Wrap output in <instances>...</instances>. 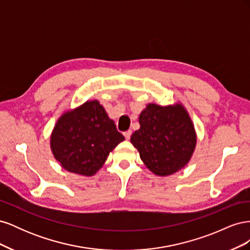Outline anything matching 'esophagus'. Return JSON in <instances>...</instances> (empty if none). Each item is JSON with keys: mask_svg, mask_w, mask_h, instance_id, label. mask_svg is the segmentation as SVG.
<instances>
[{"mask_svg": "<svg viewBox=\"0 0 250 250\" xmlns=\"http://www.w3.org/2000/svg\"><path fill=\"white\" fill-rule=\"evenodd\" d=\"M131 130H127V131H125L124 132V137H125V139L128 141V140H129L130 139V137H131Z\"/></svg>", "mask_w": 250, "mask_h": 250, "instance_id": "1", "label": "esophagus"}]
</instances>
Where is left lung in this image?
<instances>
[{
    "label": "left lung",
    "instance_id": "obj_1",
    "mask_svg": "<svg viewBox=\"0 0 250 250\" xmlns=\"http://www.w3.org/2000/svg\"><path fill=\"white\" fill-rule=\"evenodd\" d=\"M140 129L130 138L141 160L157 176H168L185 168L197 143L192 119L183 104H147L139 117Z\"/></svg>",
    "mask_w": 250,
    "mask_h": 250
}]
</instances>
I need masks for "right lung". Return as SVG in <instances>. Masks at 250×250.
<instances>
[{"instance_id":"right-lung-1","label":"right lung","mask_w":250,"mask_h":250,"mask_svg":"<svg viewBox=\"0 0 250 250\" xmlns=\"http://www.w3.org/2000/svg\"><path fill=\"white\" fill-rule=\"evenodd\" d=\"M125 138L98 100H87L59 117L50 137L55 160L67 172L93 176Z\"/></svg>"}]
</instances>
